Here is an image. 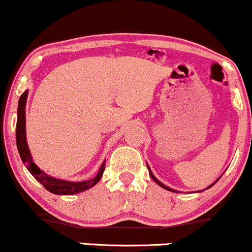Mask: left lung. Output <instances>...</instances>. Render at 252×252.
I'll return each mask as SVG.
<instances>
[{"label":"left lung","instance_id":"obj_1","mask_svg":"<svg viewBox=\"0 0 252 252\" xmlns=\"http://www.w3.org/2000/svg\"><path fill=\"white\" fill-rule=\"evenodd\" d=\"M148 168H149V166H148ZM149 173H150V177H151V178H152V179H154V181H156V183H157V184L159 185V186H160V187H163V189H167V190H171V192H176V190H174V189H170V187L165 186V185H164V184H161V183H160V181H159V180L157 179V178H156V177L154 176V174H152V172H151V171H150V168H149ZM218 180H219V179H218ZM218 180H216V181H215V183H214V184H213V185H211V186H209V187H207V189H211V187H212V186H214V185H215L216 183H218Z\"/></svg>","mask_w":252,"mask_h":252}]
</instances>
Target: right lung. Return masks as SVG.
Returning <instances> with one entry per match:
<instances>
[{
	"label": "right lung",
	"instance_id": "1",
	"mask_svg": "<svg viewBox=\"0 0 252 252\" xmlns=\"http://www.w3.org/2000/svg\"><path fill=\"white\" fill-rule=\"evenodd\" d=\"M27 96L28 91H25L23 94L21 95L20 101H18V109H17V124H16V143H17V149L20 152L22 161L25 164V166L29 170L32 176L43 185L49 192L57 194V195H72V194H76L84 192L86 189H92L95 184L98 183V180L102 177L103 171L106 166L103 164L101 165L100 170L96 177L93 179L87 181H81V183H69V181H63L56 179L47 176L40 168L33 163L32 158H31L30 151H29L27 138H25V103H27Z\"/></svg>",
	"mask_w": 252,
	"mask_h": 252
}]
</instances>
